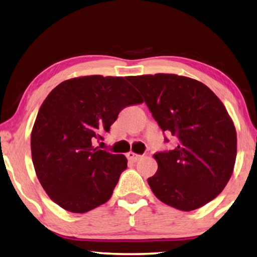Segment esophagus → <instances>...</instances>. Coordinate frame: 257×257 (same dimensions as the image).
Wrapping results in <instances>:
<instances>
[{
  "mask_svg": "<svg viewBox=\"0 0 257 257\" xmlns=\"http://www.w3.org/2000/svg\"><path fill=\"white\" fill-rule=\"evenodd\" d=\"M126 157H127V159L130 161H132V163H137L138 160H140L142 158V156L134 154V152H128V154L126 155Z\"/></svg>",
  "mask_w": 257,
  "mask_h": 257,
  "instance_id": "esophagus-1",
  "label": "esophagus"
}]
</instances>
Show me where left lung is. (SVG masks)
Returning <instances> with one entry per match:
<instances>
[{
    "mask_svg": "<svg viewBox=\"0 0 257 257\" xmlns=\"http://www.w3.org/2000/svg\"><path fill=\"white\" fill-rule=\"evenodd\" d=\"M127 80L163 132L179 141L174 150L154 156L158 170L148 178L154 194L182 211L209 203L226 187L236 161V128L226 107L205 84L186 76L158 73Z\"/></svg>",
    "mask_w": 257,
    "mask_h": 257,
    "instance_id": "left-lung-1",
    "label": "left lung"
}]
</instances>
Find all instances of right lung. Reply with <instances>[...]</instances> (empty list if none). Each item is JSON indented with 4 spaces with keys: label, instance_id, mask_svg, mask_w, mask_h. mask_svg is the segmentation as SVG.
<instances>
[{
    "label": "right lung",
    "instance_id": "obj_1",
    "mask_svg": "<svg viewBox=\"0 0 257 257\" xmlns=\"http://www.w3.org/2000/svg\"><path fill=\"white\" fill-rule=\"evenodd\" d=\"M121 76L90 75L63 81L45 99L31 132V157L45 192L66 211L84 213L110 199L123 155L92 147L109 132L119 111L142 102Z\"/></svg>",
    "mask_w": 257,
    "mask_h": 257
}]
</instances>
